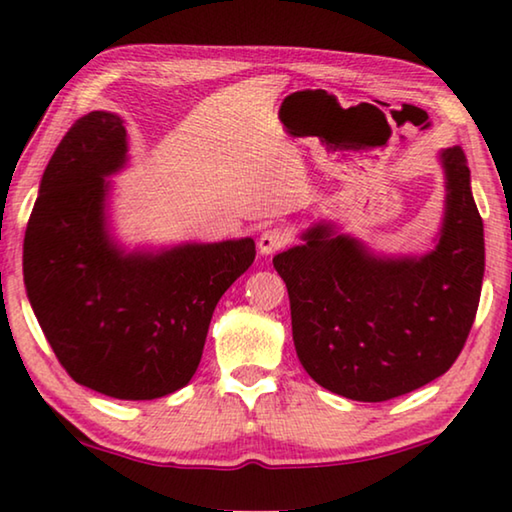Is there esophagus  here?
Wrapping results in <instances>:
<instances>
[{"mask_svg":"<svg viewBox=\"0 0 512 512\" xmlns=\"http://www.w3.org/2000/svg\"><path fill=\"white\" fill-rule=\"evenodd\" d=\"M288 241H291V235H288V230L284 228H268L264 230L262 235H259L257 241V248L262 255H273L277 250H282Z\"/></svg>","mask_w":512,"mask_h":512,"instance_id":"esophagus-1","label":"esophagus"}]
</instances>
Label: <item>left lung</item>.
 Listing matches in <instances>:
<instances>
[{"instance_id": "obj_1", "label": "left lung", "mask_w": 512, "mask_h": 512, "mask_svg": "<svg viewBox=\"0 0 512 512\" xmlns=\"http://www.w3.org/2000/svg\"><path fill=\"white\" fill-rule=\"evenodd\" d=\"M445 219L430 255L387 259L320 224L275 255L297 358L315 383L380 403L443 376L466 345L483 280V221L459 145L441 152Z\"/></svg>"}]
</instances>
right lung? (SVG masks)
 <instances>
[{"instance_id": "1", "label": "right lung", "mask_w": 512, "mask_h": 512, "mask_svg": "<svg viewBox=\"0 0 512 512\" xmlns=\"http://www.w3.org/2000/svg\"><path fill=\"white\" fill-rule=\"evenodd\" d=\"M127 132L91 111L55 147L24 235V284L46 340L76 383L152 401L190 383L208 327L255 241L125 255L105 228V176L125 163Z\"/></svg>"}]
</instances>
